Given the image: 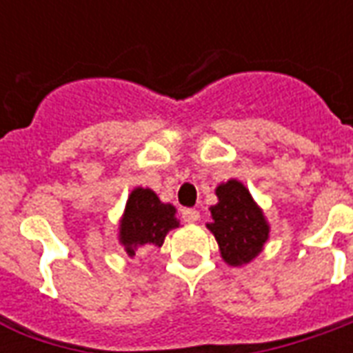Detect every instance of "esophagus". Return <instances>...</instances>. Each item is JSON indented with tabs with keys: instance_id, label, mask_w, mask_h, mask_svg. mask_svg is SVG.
<instances>
[{
	"instance_id": "34e87169",
	"label": "esophagus",
	"mask_w": 353,
	"mask_h": 353,
	"mask_svg": "<svg viewBox=\"0 0 353 353\" xmlns=\"http://www.w3.org/2000/svg\"><path fill=\"white\" fill-rule=\"evenodd\" d=\"M182 220L186 223H195L199 220V212L195 208H184L182 210Z\"/></svg>"
}]
</instances>
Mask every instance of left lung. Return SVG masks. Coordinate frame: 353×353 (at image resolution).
<instances>
[{"instance_id":"1","label":"left lung","mask_w":353,"mask_h":353,"mask_svg":"<svg viewBox=\"0 0 353 353\" xmlns=\"http://www.w3.org/2000/svg\"><path fill=\"white\" fill-rule=\"evenodd\" d=\"M216 197L218 203L210 207L212 220L207 228L214 235L223 261L243 267L263 252L271 225L241 180L230 179L218 184Z\"/></svg>"}]
</instances>
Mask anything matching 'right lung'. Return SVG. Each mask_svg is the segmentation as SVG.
Wrapping results in <instances>:
<instances>
[{"label":"right lung","instance_id":"right-lung-1","mask_svg":"<svg viewBox=\"0 0 353 353\" xmlns=\"http://www.w3.org/2000/svg\"><path fill=\"white\" fill-rule=\"evenodd\" d=\"M179 225L176 208L171 203L161 201L150 188L137 186L131 190L118 223V243L130 258H135L141 248H159L167 233Z\"/></svg>","mask_w":353,"mask_h":353}]
</instances>
